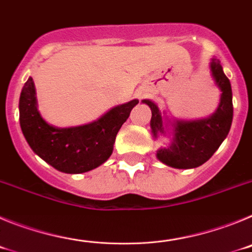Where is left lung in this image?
<instances>
[{"label":"left lung","instance_id":"1","mask_svg":"<svg viewBox=\"0 0 252 252\" xmlns=\"http://www.w3.org/2000/svg\"><path fill=\"white\" fill-rule=\"evenodd\" d=\"M211 70L216 84L222 92L220 106L216 113L206 120L175 122L173 142L166 148L160 149L157 154L158 159L166 165L178 169H190L202 165L216 153L230 132L233 117L230 79L223 73L218 60L212 59ZM142 102L151 108L150 126L154 136L165 133L161 113L157 104L149 99H144Z\"/></svg>","mask_w":252,"mask_h":252}]
</instances>
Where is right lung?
I'll return each mask as SVG.
<instances>
[{"instance_id":"right-lung-1","label":"right lung","mask_w":252,"mask_h":252,"mask_svg":"<svg viewBox=\"0 0 252 252\" xmlns=\"http://www.w3.org/2000/svg\"><path fill=\"white\" fill-rule=\"evenodd\" d=\"M137 103L132 99L115 107L90 125L57 128L40 116L34 82L29 78L20 95V126L36 155L63 173L79 174L97 168L111 157L117 132Z\"/></svg>"}]
</instances>
